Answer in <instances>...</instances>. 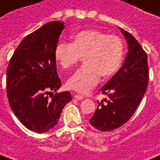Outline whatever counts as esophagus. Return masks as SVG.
Segmentation results:
<instances>
[{
    "label": "esophagus",
    "instance_id": "obj_1",
    "mask_svg": "<svg viewBox=\"0 0 160 160\" xmlns=\"http://www.w3.org/2000/svg\"><path fill=\"white\" fill-rule=\"evenodd\" d=\"M73 97H74L75 99L78 100V101H81V100H83V98H84L82 96H80V95H76V94H75V95L74 94V96H73Z\"/></svg>",
    "mask_w": 160,
    "mask_h": 160
}]
</instances>
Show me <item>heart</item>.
Returning a JSON list of instances; mask_svg holds the SVG:
<instances>
[{
    "label": "heart",
    "instance_id": "b5f03b06",
    "mask_svg": "<svg viewBox=\"0 0 160 160\" xmlns=\"http://www.w3.org/2000/svg\"><path fill=\"white\" fill-rule=\"evenodd\" d=\"M123 44L120 38L98 30H84L73 37L71 43L59 42L54 56L64 69L77 64L80 58L84 66L67 80V87L80 93H88L103 79L112 76L120 67Z\"/></svg>",
    "mask_w": 160,
    "mask_h": 160
}]
</instances>
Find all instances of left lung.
I'll return each instance as SVG.
<instances>
[{
	"label": "left lung",
	"instance_id": "8db88e82",
	"mask_svg": "<svg viewBox=\"0 0 160 160\" xmlns=\"http://www.w3.org/2000/svg\"><path fill=\"white\" fill-rule=\"evenodd\" d=\"M128 43V51L122 67L101 89L104 99L90 119L97 130L112 131L131 118L146 92L148 83V56L131 33L120 28Z\"/></svg>",
	"mask_w": 160,
	"mask_h": 160
}]
</instances>
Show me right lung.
Instances as JSON below:
<instances>
[{
  "instance_id": "1",
  "label": "right lung",
  "mask_w": 160,
  "mask_h": 160,
  "mask_svg": "<svg viewBox=\"0 0 160 160\" xmlns=\"http://www.w3.org/2000/svg\"><path fill=\"white\" fill-rule=\"evenodd\" d=\"M64 22L53 21L25 37L13 53L7 70V97L21 122L42 133L57 125L64 106L71 101L69 91L53 95L60 88L54 49Z\"/></svg>"
}]
</instances>
